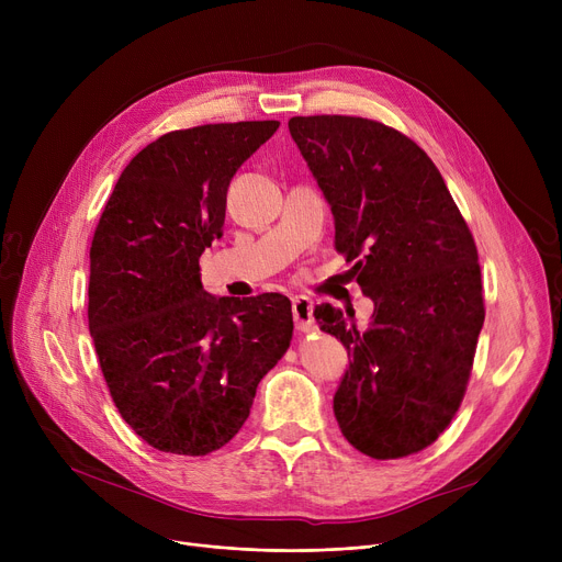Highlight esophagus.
Listing matches in <instances>:
<instances>
[{"instance_id":"obj_1","label":"esophagus","mask_w":562,"mask_h":562,"mask_svg":"<svg viewBox=\"0 0 562 562\" xmlns=\"http://www.w3.org/2000/svg\"><path fill=\"white\" fill-rule=\"evenodd\" d=\"M291 312H293V321H296V328L301 333H312L314 318H312V301L307 296H296L291 301Z\"/></svg>"}]
</instances>
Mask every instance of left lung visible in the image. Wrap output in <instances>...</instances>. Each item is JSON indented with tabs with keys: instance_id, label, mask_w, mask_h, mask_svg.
<instances>
[{
	"instance_id": "left-lung-1",
	"label": "left lung",
	"mask_w": 562,
	"mask_h": 562,
	"mask_svg": "<svg viewBox=\"0 0 562 562\" xmlns=\"http://www.w3.org/2000/svg\"><path fill=\"white\" fill-rule=\"evenodd\" d=\"M291 138L335 216V248L358 263L373 301L356 314L316 305L323 333L348 350L335 417L375 460L417 453L447 430L467 390L485 321L474 236L422 147L352 115H296Z\"/></svg>"
}]
</instances>
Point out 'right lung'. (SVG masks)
<instances>
[{
    "mask_svg": "<svg viewBox=\"0 0 562 562\" xmlns=\"http://www.w3.org/2000/svg\"><path fill=\"white\" fill-rule=\"evenodd\" d=\"M278 127L250 121L159 136L117 177L95 227L88 330L117 412L159 451L225 447L289 348L286 296H212L198 266L223 236L234 172Z\"/></svg>",
    "mask_w": 562,
    "mask_h": 562,
    "instance_id": "add662e5",
    "label": "right lung"
}]
</instances>
